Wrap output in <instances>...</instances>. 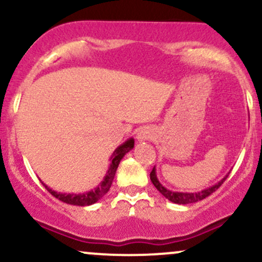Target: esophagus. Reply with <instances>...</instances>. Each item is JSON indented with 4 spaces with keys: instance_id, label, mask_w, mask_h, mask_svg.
<instances>
[{
    "instance_id": "1",
    "label": "esophagus",
    "mask_w": 262,
    "mask_h": 262,
    "mask_svg": "<svg viewBox=\"0 0 262 262\" xmlns=\"http://www.w3.org/2000/svg\"><path fill=\"white\" fill-rule=\"evenodd\" d=\"M152 137H154V132H152V129L149 127H144L138 132L137 139L138 141H145V140H150Z\"/></svg>"
}]
</instances>
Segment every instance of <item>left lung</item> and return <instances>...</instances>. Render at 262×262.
<instances>
[{
    "label": "left lung",
    "instance_id": "obj_1",
    "mask_svg": "<svg viewBox=\"0 0 262 262\" xmlns=\"http://www.w3.org/2000/svg\"><path fill=\"white\" fill-rule=\"evenodd\" d=\"M228 175H229V173H228ZM228 175H225L218 183L210 186V187H208V188H204L200 192H175V191H170V189L164 187V186H162L160 183V181L158 180L155 166H154V169L151 170V172H150V180H151L152 185L155 186L156 189L160 192L162 196H164L165 198H167V200L171 201V202L177 203V204H188V203L198 202V201H202L206 197H208L209 194H212L213 192L215 191V189H218L219 187H221L222 183H223L225 180H227Z\"/></svg>",
    "mask_w": 262,
    "mask_h": 262
}]
</instances>
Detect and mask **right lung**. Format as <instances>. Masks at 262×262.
Returning <instances> with one entry per match:
<instances>
[{"label":"right lung","mask_w":262,"mask_h":262,"mask_svg":"<svg viewBox=\"0 0 262 262\" xmlns=\"http://www.w3.org/2000/svg\"><path fill=\"white\" fill-rule=\"evenodd\" d=\"M133 148H134V139L133 138H130V139L124 141L122 145H119L118 148L114 150L112 156H111V165L110 167H108V171L106 176H104L103 181H102L95 189L85 192V193H61V192H56L50 187H48L44 182L41 183H43L45 188H47L54 197L58 198V200L61 201V202L73 204V206H81V207L91 206V204L96 203L97 201H100L101 198L103 197L108 191H110L111 185H112L113 182L114 175H116V171L118 169L119 162H121L123 158H124V155L127 154L128 151H130Z\"/></svg>","instance_id":"1"}]
</instances>
